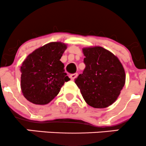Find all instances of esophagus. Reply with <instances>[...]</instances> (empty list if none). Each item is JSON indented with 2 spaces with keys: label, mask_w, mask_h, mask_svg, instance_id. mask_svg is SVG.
I'll use <instances>...</instances> for the list:
<instances>
[{
  "label": "esophagus",
  "mask_w": 146,
  "mask_h": 146,
  "mask_svg": "<svg viewBox=\"0 0 146 146\" xmlns=\"http://www.w3.org/2000/svg\"><path fill=\"white\" fill-rule=\"evenodd\" d=\"M77 76H78V73H73V74L70 75V78L72 80H73L76 79Z\"/></svg>",
  "instance_id": "esophagus-1"
}]
</instances>
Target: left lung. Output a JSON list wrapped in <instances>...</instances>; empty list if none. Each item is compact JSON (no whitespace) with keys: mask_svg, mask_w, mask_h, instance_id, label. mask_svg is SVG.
Segmentation results:
<instances>
[{"mask_svg":"<svg viewBox=\"0 0 146 146\" xmlns=\"http://www.w3.org/2000/svg\"><path fill=\"white\" fill-rule=\"evenodd\" d=\"M85 68L75 82L83 99L95 108L113 104L125 84V72L118 58L104 47L82 49Z\"/></svg>","mask_w":146,"mask_h":146,"instance_id":"8db88e82","label":"left lung"}]
</instances>
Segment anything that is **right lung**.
Returning <instances> with one entry per match:
<instances>
[{
	"label": "right lung",
	"instance_id": "1",
	"mask_svg": "<svg viewBox=\"0 0 146 146\" xmlns=\"http://www.w3.org/2000/svg\"><path fill=\"white\" fill-rule=\"evenodd\" d=\"M67 46L52 42L36 49L23 61L21 89L24 97L38 105L50 103L70 80L60 61Z\"/></svg>",
	"mask_w": 146,
	"mask_h": 146
}]
</instances>
